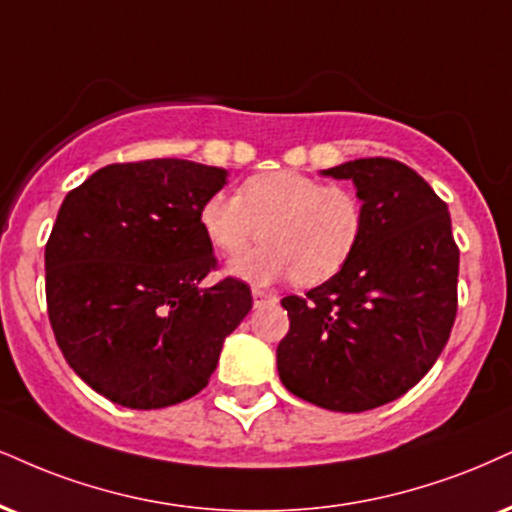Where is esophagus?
<instances>
[{
  "mask_svg": "<svg viewBox=\"0 0 512 512\" xmlns=\"http://www.w3.org/2000/svg\"><path fill=\"white\" fill-rule=\"evenodd\" d=\"M254 306L256 308H261V306H266V304H273L275 301V294H270V292H263V289H254Z\"/></svg>",
  "mask_w": 512,
  "mask_h": 512,
  "instance_id": "34e87169",
  "label": "esophagus"
}]
</instances>
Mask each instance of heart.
Wrapping results in <instances>:
<instances>
[{
	"instance_id": "b5f03b06",
	"label": "heart",
	"mask_w": 512,
	"mask_h": 512,
	"mask_svg": "<svg viewBox=\"0 0 512 512\" xmlns=\"http://www.w3.org/2000/svg\"><path fill=\"white\" fill-rule=\"evenodd\" d=\"M199 223L213 249L225 256L266 239L230 263L232 275L254 285L292 275L296 285L313 287L337 275L356 251L363 206L349 187L325 185L296 170H273L246 180L239 197L211 194Z\"/></svg>"
}]
</instances>
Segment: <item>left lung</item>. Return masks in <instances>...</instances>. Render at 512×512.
Instances as JSON below:
<instances>
[{"instance_id":"1","label":"left lung","mask_w":512,"mask_h":512,"mask_svg":"<svg viewBox=\"0 0 512 512\" xmlns=\"http://www.w3.org/2000/svg\"><path fill=\"white\" fill-rule=\"evenodd\" d=\"M363 201L361 242L337 275L285 296L289 332L277 372L294 396L363 413L415 387L444 351L458 311V258L449 206L394 159L323 170Z\"/></svg>"}]
</instances>
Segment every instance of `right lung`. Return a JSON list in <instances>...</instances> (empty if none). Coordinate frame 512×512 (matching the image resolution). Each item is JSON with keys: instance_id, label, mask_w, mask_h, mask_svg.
I'll use <instances>...</instances> for the list:
<instances>
[{"instance_id": "obj_1", "label": "right lung", "mask_w": 512, "mask_h": 512, "mask_svg": "<svg viewBox=\"0 0 512 512\" xmlns=\"http://www.w3.org/2000/svg\"><path fill=\"white\" fill-rule=\"evenodd\" d=\"M225 180L185 159L111 163L63 199L44 246L49 323L75 375L118 406L199 394L251 311L235 277L201 287L216 256L199 211Z\"/></svg>"}]
</instances>
